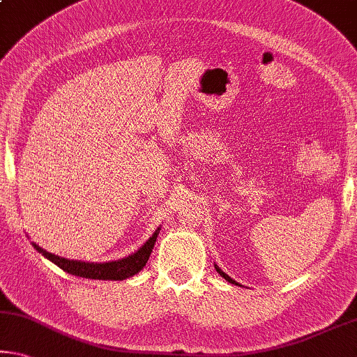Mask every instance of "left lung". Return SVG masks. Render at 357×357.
I'll return each mask as SVG.
<instances>
[{"label":"left lung","instance_id":"obj_1","mask_svg":"<svg viewBox=\"0 0 357 357\" xmlns=\"http://www.w3.org/2000/svg\"><path fill=\"white\" fill-rule=\"evenodd\" d=\"M214 268H216V271H218V273H219L220 276H222V278H224L225 281H229V282H231V284H235V286H241V284H240V282H236L235 280H231V278H230V276H229L227 273H224V271H222V270H220V268L218 267V265H216V264H214Z\"/></svg>","mask_w":357,"mask_h":357}]
</instances>
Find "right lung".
Returning a JSON list of instances; mask_svg holds the SVG:
<instances>
[{"mask_svg": "<svg viewBox=\"0 0 357 357\" xmlns=\"http://www.w3.org/2000/svg\"><path fill=\"white\" fill-rule=\"evenodd\" d=\"M158 231H160V227L155 229L152 236H149V240L146 241L138 251H135L133 254H130V256L123 259L111 260V262H84V260L65 259V257L55 256L52 252H47L46 250H43L41 246H38L36 243H31V245L35 246V250L38 252H41L44 257L50 260V262L59 265V267L61 270H65L66 273L81 276V278H89V280L122 281V280L130 278V276L137 275L138 271L143 270L144 265L148 264L151 252L154 250Z\"/></svg>", "mask_w": 357, "mask_h": 357, "instance_id": "right-lung-1", "label": "right lung"}]
</instances>
